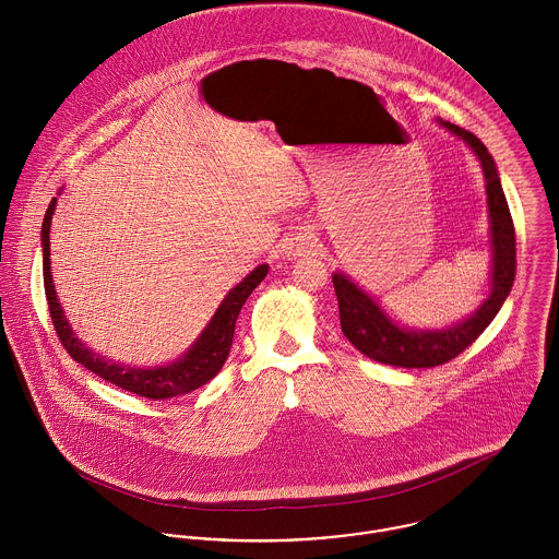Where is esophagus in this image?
<instances>
[{
  "mask_svg": "<svg viewBox=\"0 0 559 559\" xmlns=\"http://www.w3.org/2000/svg\"><path fill=\"white\" fill-rule=\"evenodd\" d=\"M319 238L310 231V229H298L296 234H292L285 245H283V253L287 258H301V255H314L319 251Z\"/></svg>",
  "mask_w": 559,
  "mask_h": 559,
  "instance_id": "34e87169",
  "label": "esophagus"
}]
</instances>
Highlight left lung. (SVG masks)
Masks as SVG:
<instances>
[{
    "label": "left lung",
    "instance_id": "obj_1",
    "mask_svg": "<svg viewBox=\"0 0 559 559\" xmlns=\"http://www.w3.org/2000/svg\"><path fill=\"white\" fill-rule=\"evenodd\" d=\"M438 123L462 138L473 148L485 174L491 229V292L468 319L451 328L406 330L397 325L372 296L357 287L348 276L336 272L332 276V283L338 298L344 336L366 357L397 368H433L457 357L493 321V317L509 298L515 281V225L500 185L496 162L487 153V146L471 131L442 119H438Z\"/></svg>",
    "mask_w": 559,
    "mask_h": 559
}]
</instances>
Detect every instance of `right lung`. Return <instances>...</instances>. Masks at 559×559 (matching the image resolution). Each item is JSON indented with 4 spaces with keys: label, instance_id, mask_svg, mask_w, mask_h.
Returning a JSON list of instances; mask_svg holds the SVG:
<instances>
[{
    "label": "right lung",
    "instance_id": "obj_1",
    "mask_svg": "<svg viewBox=\"0 0 559 559\" xmlns=\"http://www.w3.org/2000/svg\"><path fill=\"white\" fill-rule=\"evenodd\" d=\"M55 206H57V198H52V202L48 204L43 221L44 292H46L52 325L57 330V336L63 344V348L70 353V357L83 364L86 370H91L99 379L148 400H168L174 395L189 393L198 386L206 385L213 377H216L229 355L240 308L245 306V301L253 294L259 283L265 278L267 263L258 265L249 276L242 278V283L229 289V294L218 304L211 323L204 328L198 341L189 346V350L182 353L176 361L166 366H155V368H131L117 361H108L99 353H93L83 341L76 338L74 330L70 328L61 310V304L57 300V292L52 285V274H50V221H52Z\"/></svg>",
    "mask_w": 559,
    "mask_h": 559
}]
</instances>
